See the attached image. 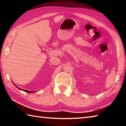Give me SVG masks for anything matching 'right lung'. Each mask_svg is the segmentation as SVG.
<instances>
[{
  "mask_svg": "<svg viewBox=\"0 0 126 126\" xmlns=\"http://www.w3.org/2000/svg\"><path fill=\"white\" fill-rule=\"evenodd\" d=\"M13 84L15 85V84L14 83H13ZM15 86H16V88H18L19 89H20V90H22V91H23L25 92H27V93H33V92H33V91H29L24 90V89H21V88H19V87H18L16 86V85H15Z\"/></svg>",
  "mask_w": 126,
  "mask_h": 126,
  "instance_id": "right-lung-1",
  "label": "right lung"
}]
</instances>
